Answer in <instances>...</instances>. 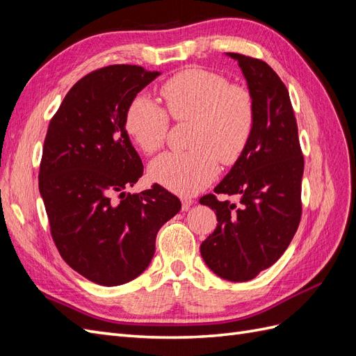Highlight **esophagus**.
<instances>
[{"label": "esophagus", "instance_id": "1", "mask_svg": "<svg viewBox=\"0 0 356 356\" xmlns=\"http://www.w3.org/2000/svg\"><path fill=\"white\" fill-rule=\"evenodd\" d=\"M181 209L182 211H188L190 209V207L193 204V199H190V197H182L181 199Z\"/></svg>", "mask_w": 356, "mask_h": 356}]
</instances>
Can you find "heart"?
<instances>
[{
    "instance_id": "obj_1",
    "label": "heart",
    "mask_w": 356,
    "mask_h": 356,
    "mask_svg": "<svg viewBox=\"0 0 356 356\" xmlns=\"http://www.w3.org/2000/svg\"><path fill=\"white\" fill-rule=\"evenodd\" d=\"M160 95L166 111L144 93L135 96L126 110V132L143 153L154 154L166 143L169 117L191 122V149L157 157L148 175L178 195H195L217 177L218 160L232 166L246 152L257 122L254 95L246 86L230 84L222 74L199 67L172 75Z\"/></svg>"
}]
</instances>
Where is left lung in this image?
Returning a JSON list of instances; mask_svg holds the SVG:
<instances>
[{
    "label": "left lung",
    "mask_w": 356,
    "mask_h": 356,
    "mask_svg": "<svg viewBox=\"0 0 356 356\" xmlns=\"http://www.w3.org/2000/svg\"><path fill=\"white\" fill-rule=\"evenodd\" d=\"M238 60L254 95L257 122L251 143L213 195L200 197L217 213V229L200 245L211 270L232 282L251 281L275 264L301 220L305 159L289 93L261 59L227 53ZM217 194L238 195L240 207Z\"/></svg>",
    "instance_id": "left-lung-1"
}]
</instances>
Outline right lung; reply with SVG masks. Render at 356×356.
<instances>
[{
  "instance_id": "obj_1",
  "label": "right lung",
  "mask_w": 356,
  "mask_h": 356,
  "mask_svg": "<svg viewBox=\"0 0 356 356\" xmlns=\"http://www.w3.org/2000/svg\"><path fill=\"white\" fill-rule=\"evenodd\" d=\"M159 71L110 65L84 75L50 120L38 187L65 263L89 281L117 286L141 275L161 225L181 209L166 188L126 193L144 165L124 127L131 101Z\"/></svg>"
}]
</instances>
